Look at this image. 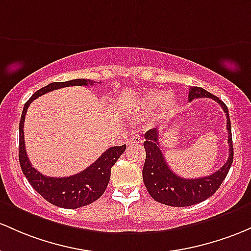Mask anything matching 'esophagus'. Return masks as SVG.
I'll return each instance as SVG.
<instances>
[{
  "label": "esophagus",
  "instance_id": "obj_1",
  "mask_svg": "<svg viewBox=\"0 0 251 251\" xmlns=\"http://www.w3.org/2000/svg\"><path fill=\"white\" fill-rule=\"evenodd\" d=\"M143 143V139L139 136H132L130 139L127 140V145H139Z\"/></svg>",
  "mask_w": 251,
  "mask_h": 251
}]
</instances>
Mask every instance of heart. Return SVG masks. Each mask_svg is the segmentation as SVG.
<instances>
[{"label":"heart","mask_w":251,"mask_h":251,"mask_svg":"<svg viewBox=\"0 0 251 251\" xmlns=\"http://www.w3.org/2000/svg\"><path fill=\"white\" fill-rule=\"evenodd\" d=\"M176 100L172 93H164L162 90H150L139 99L136 112L142 117L149 115L156 111L158 117H167L173 112Z\"/></svg>","instance_id":"obj_1"}]
</instances>
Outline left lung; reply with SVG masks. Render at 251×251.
Instances as JSON below:
<instances>
[{"label":"left lung","instance_id":"8db88e82","mask_svg":"<svg viewBox=\"0 0 251 251\" xmlns=\"http://www.w3.org/2000/svg\"><path fill=\"white\" fill-rule=\"evenodd\" d=\"M200 98L213 99L222 106L223 111L226 114L228 158L224 166L210 176L199 178L180 177L173 170H170L159 149L158 130L157 128L149 130L144 136V149L147 157H145V163L143 167V181L152 199L164 205L184 207V206H192L208 199L217 192L220 184L225 180L232 164V134H231V121L226 104L202 88L191 87L188 94L189 102L194 99Z\"/></svg>","mask_w":251,"mask_h":251}]
</instances>
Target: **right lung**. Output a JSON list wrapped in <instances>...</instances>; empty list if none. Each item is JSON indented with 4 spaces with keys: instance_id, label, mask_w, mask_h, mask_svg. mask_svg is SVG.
<instances>
[{
    "instance_id": "right-lung-1",
    "label": "right lung",
    "mask_w": 251,
    "mask_h": 251,
    "mask_svg": "<svg viewBox=\"0 0 251 251\" xmlns=\"http://www.w3.org/2000/svg\"><path fill=\"white\" fill-rule=\"evenodd\" d=\"M95 82L92 79L76 78L67 82H53L46 87L35 92L28 101L25 103L23 114H21L20 125H19V161L24 175L41 197L52 205L62 208H78L82 206L89 205L96 201L103 194L107 184L111 178V168L114 166L118 158L123 155L126 145L109 148L99 157L98 159L78 174L68 176V177H50L40 174L38 170L32 167L28 157H27L26 148H25L24 138V121L26 117L27 108L33 100L39 96L60 89L70 85H93ZM99 83V82H98Z\"/></svg>"
}]
</instances>
